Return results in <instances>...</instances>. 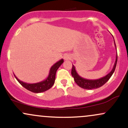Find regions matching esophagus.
Returning <instances> with one entry per match:
<instances>
[{"label":"esophagus","mask_w":128,"mask_h":128,"mask_svg":"<svg viewBox=\"0 0 128 128\" xmlns=\"http://www.w3.org/2000/svg\"><path fill=\"white\" fill-rule=\"evenodd\" d=\"M70 58H71V57H70V56L68 55V54H65V55L64 56V59L65 60H68L69 59H70Z\"/></svg>","instance_id":"1"}]
</instances>
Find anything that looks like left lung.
Instances as JSON below:
<instances>
[{
  "mask_svg": "<svg viewBox=\"0 0 128 128\" xmlns=\"http://www.w3.org/2000/svg\"><path fill=\"white\" fill-rule=\"evenodd\" d=\"M114 42L115 47H116V50H117L114 39ZM117 55H116V61H115L112 70L111 71H110L109 74H108L106 76H104V77H102V78H98V79L89 80V79H86V78H83V77H82L81 76L78 75V74L77 72V71H76L75 66H74L73 64H72V67L71 74H72V76L73 77V78H74V82H75L77 83L80 87L82 88L83 89H86V90H93V89L98 88L101 87L102 86H103L104 84H105V83H106L109 80V79L110 78V77H111L113 73H114V72L115 71L116 65H117Z\"/></svg>",
  "mask_w": 128,
  "mask_h": 128,
  "instance_id": "left-lung-1",
  "label": "left lung"
}]
</instances>
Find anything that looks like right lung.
<instances>
[{
	"label": "right lung",
	"instance_id": "right-lung-1",
	"mask_svg": "<svg viewBox=\"0 0 128 128\" xmlns=\"http://www.w3.org/2000/svg\"><path fill=\"white\" fill-rule=\"evenodd\" d=\"M64 60L62 58L56 63L55 64H53L51 68H50L48 77L45 80L40 82L36 83H25L20 80L15 75L14 76L18 82V83L26 90L34 93L43 92H45L51 88L54 84L57 70L60 66V65L64 63Z\"/></svg>",
	"mask_w": 128,
	"mask_h": 128
}]
</instances>
